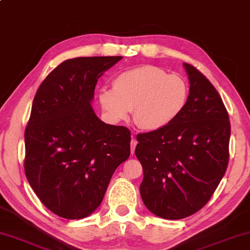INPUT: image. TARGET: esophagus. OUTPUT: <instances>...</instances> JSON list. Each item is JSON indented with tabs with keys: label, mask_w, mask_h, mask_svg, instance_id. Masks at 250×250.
I'll return each mask as SVG.
<instances>
[{
	"label": "esophagus",
	"mask_w": 250,
	"mask_h": 250,
	"mask_svg": "<svg viewBox=\"0 0 250 250\" xmlns=\"http://www.w3.org/2000/svg\"><path fill=\"white\" fill-rule=\"evenodd\" d=\"M130 145H131V154H134V153H135V148H136V145H137V139H136L135 135H132Z\"/></svg>",
	"instance_id": "1"
}]
</instances>
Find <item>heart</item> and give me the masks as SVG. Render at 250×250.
I'll return each mask as SVG.
<instances>
[{
  "instance_id": "b5f03b06",
  "label": "heart",
  "mask_w": 250,
  "mask_h": 250,
  "mask_svg": "<svg viewBox=\"0 0 250 250\" xmlns=\"http://www.w3.org/2000/svg\"><path fill=\"white\" fill-rule=\"evenodd\" d=\"M112 86L98 92V103L109 121H125L134 109L135 123L147 131L160 130L174 122L188 101L186 80L153 65L119 73Z\"/></svg>"
}]
</instances>
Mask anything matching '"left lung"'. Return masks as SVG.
I'll return each mask as SVG.
<instances>
[{"instance_id":"obj_1","label":"left lung","mask_w":250,"mask_h":250,"mask_svg":"<svg viewBox=\"0 0 250 250\" xmlns=\"http://www.w3.org/2000/svg\"><path fill=\"white\" fill-rule=\"evenodd\" d=\"M189 95L164 129L137 135L135 154L144 178L141 195L153 214L182 219L210 200L229 165V113L211 82L189 64Z\"/></svg>"}]
</instances>
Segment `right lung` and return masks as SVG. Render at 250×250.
Wrapping results in <instances>:
<instances>
[{
  "mask_svg": "<svg viewBox=\"0 0 250 250\" xmlns=\"http://www.w3.org/2000/svg\"><path fill=\"white\" fill-rule=\"evenodd\" d=\"M121 59H67L43 80L33 101L25 174L40 201L62 218L94 212L113 172L130 155V130L106 125L90 105L98 79Z\"/></svg>",
  "mask_w": 250,
  "mask_h": 250,
  "instance_id": "1",
  "label": "right lung"
}]
</instances>
